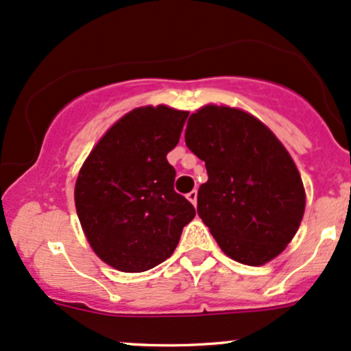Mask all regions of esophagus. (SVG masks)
<instances>
[{
    "label": "esophagus",
    "mask_w": 351,
    "mask_h": 351,
    "mask_svg": "<svg viewBox=\"0 0 351 351\" xmlns=\"http://www.w3.org/2000/svg\"><path fill=\"white\" fill-rule=\"evenodd\" d=\"M186 198L190 199L191 203H193V205H196V198H198V191L196 190H193V191H190V193L186 195Z\"/></svg>",
    "instance_id": "esophagus-1"
}]
</instances>
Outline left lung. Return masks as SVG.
<instances>
[{"label":"left lung","mask_w":351,"mask_h":351,"mask_svg":"<svg viewBox=\"0 0 351 351\" xmlns=\"http://www.w3.org/2000/svg\"><path fill=\"white\" fill-rule=\"evenodd\" d=\"M186 146L205 161L198 215L232 260L260 267L298 232L305 188L290 153L243 110L206 105L188 119Z\"/></svg>","instance_id":"8db88e82"}]
</instances>
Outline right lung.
Segmentation results:
<instances>
[{
  "mask_svg": "<svg viewBox=\"0 0 351 351\" xmlns=\"http://www.w3.org/2000/svg\"><path fill=\"white\" fill-rule=\"evenodd\" d=\"M188 111L141 106L119 118L80 169L75 205L93 252L110 267L140 273L175 252L195 208L173 188L167 155Z\"/></svg>",
  "mask_w": 351,
  "mask_h": 351,
  "instance_id": "obj_1",
  "label": "right lung"
}]
</instances>
